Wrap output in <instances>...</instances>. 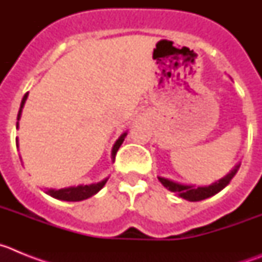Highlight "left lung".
<instances>
[{"label":"left lung","instance_id":"left-lung-1","mask_svg":"<svg viewBox=\"0 0 262 262\" xmlns=\"http://www.w3.org/2000/svg\"><path fill=\"white\" fill-rule=\"evenodd\" d=\"M240 168V163L236 164L235 168L231 170L230 173H227L224 177H222L221 180L215 181L214 184L207 185V186H196V185H186L181 184V182L173 181V180H169L165 177H157L159 181L164 185V187H166L168 190L173 191V193L177 194L178 196H181L184 200L190 201V202H198V201H203L206 198H210V196L215 195L221 190H223L227 185L230 184V181L233 178V176L237 173Z\"/></svg>","mask_w":262,"mask_h":262}]
</instances>
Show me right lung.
Segmentation results:
<instances>
[{"instance_id": "1", "label": "right lung", "mask_w": 262, "mask_h": 262, "mask_svg": "<svg viewBox=\"0 0 262 262\" xmlns=\"http://www.w3.org/2000/svg\"><path fill=\"white\" fill-rule=\"evenodd\" d=\"M27 97H29V93L25 94L22 98L19 111H18V117H17L18 120L20 119V115H22V108H23V106H25V103H26ZM18 126H19V122H17V128H18ZM126 135H127V133L122 134V135L118 138L117 142H115L113 149H111V159H113V161H114L115 155H117L118 149H119V147L122 145V143H123ZM15 142H17V148H18V139L15 140ZM107 180H108V177L105 178V180H102L101 182H97V184L78 185V186L64 187V189H48V190H46V193H47L48 195L52 196V198H56V200H60V201H67V202H78V201L88 200V198H90L92 195H94V194L98 193V191L101 190L103 186H105V184L107 182Z\"/></svg>"}]
</instances>
